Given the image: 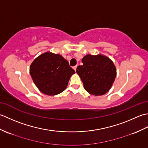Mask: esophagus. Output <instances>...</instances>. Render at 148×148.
Segmentation results:
<instances>
[{"label": "esophagus", "mask_w": 148, "mask_h": 148, "mask_svg": "<svg viewBox=\"0 0 148 148\" xmlns=\"http://www.w3.org/2000/svg\"><path fill=\"white\" fill-rule=\"evenodd\" d=\"M73 69H74V70L76 71V69H77V65H76V66H74L73 67Z\"/></svg>", "instance_id": "obj_1"}]
</instances>
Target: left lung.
<instances>
[{
	"label": "left lung",
	"instance_id": "8db88e82",
	"mask_svg": "<svg viewBox=\"0 0 148 148\" xmlns=\"http://www.w3.org/2000/svg\"><path fill=\"white\" fill-rule=\"evenodd\" d=\"M76 72L88 92L96 96L104 95L111 88L116 76V67L107 56L87 55Z\"/></svg>",
	"mask_w": 148,
	"mask_h": 148
}]
</instances>
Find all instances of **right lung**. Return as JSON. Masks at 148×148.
I'll return each mask as SVG.
<instances>
[{
    "label": "right lung",
    "mask_w": 148,
    "mask_h": 148,
    "mask_svg": "<svg viewBox=\"0 0 148 148\" xmlns=\"http://www.w3.org/2000/svg\"><path fill=\"white\" fill-rule=\"evenodd\" d=\"M74 73L62 56L49 52L36 58L30 67V74L36 86L48 95H55L64 91Z\"/></svg>",
    "instance_id": "right-lung-1"
}]
</instances>
